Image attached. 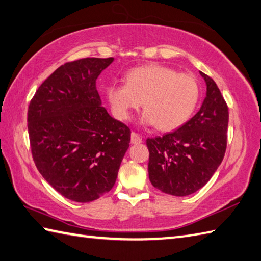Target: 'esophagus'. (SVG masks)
I'll return each mask as SVG.
<instances>
[{
    "label": "esophagus",
    "instance_id": "1",
    "mask_svg": "<svg viewBox=\"0 0 261 261\" xmlns=\"http://www.w3.org/2000/svg\"><path fill=\"white\" fill-rule=\"evenodd\" d=\"M131 143L132 144H140L143 143V139H141V137L137 134V132H131Z\"/></svg>",
    "mask_w": 261,
    "mask_h": 261
}]
</instances>
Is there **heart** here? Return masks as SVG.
Here are the masks:
<instances>
[{
    "mask_svg": "<svg viewBox=\"0 0 261 261\" xmlns=\"http://www.w3.org/2000/svg\"><path fill=\"white\" fill-rule=\"evenodd\" d=\"M125 84H110L106 98L113 114L129 120L143 106V122L162 131L176 130L186 122L198 102L200 84L187 73L162 65H145L125 74Z\"/></svg>",
    "mask_w": 261,
    "mask_h": 261,
    "instance_id": "heart-1",
    "label": "heart"
}]
</instances>
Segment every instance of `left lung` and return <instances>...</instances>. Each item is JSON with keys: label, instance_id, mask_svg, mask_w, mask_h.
I'll return each mask as SVG.
<instances>
[{"label": "left lung", "instance_id": "1", "mask_svg": "<svg viewBox=\"0 0 261 261\" xmlns=\"http://www.w3.org/2000/svg\"><path fill=\"white\" fill-rule=\"evenodd\" d=\"M206 97L191 120L162 137L146 140L151 185L173 196H187L209 181L225 156L228 107L216 82L200 72Z\"/></svg>", "mask_w": 261, "mask_h": 261}]
</instances>
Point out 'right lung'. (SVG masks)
I'll use <instances>...</instances> for the list:
<instances>
[{"mask_svg":"<svg viewBox=\"0 0 261 261\" xmlns=\"http://www.w3.org/2000/svg\"><path fill=\"white\" fill-rule=\"evenodd\" d=\"M114 58H84L57 68L28 106V135L40 173L68 200L111 191L131 131L101 106L96 81Z\"/></svg>","mask_w":261,"mask_h":261,"instance_id":"add662e5","label":"right lung"}]
</instances>
